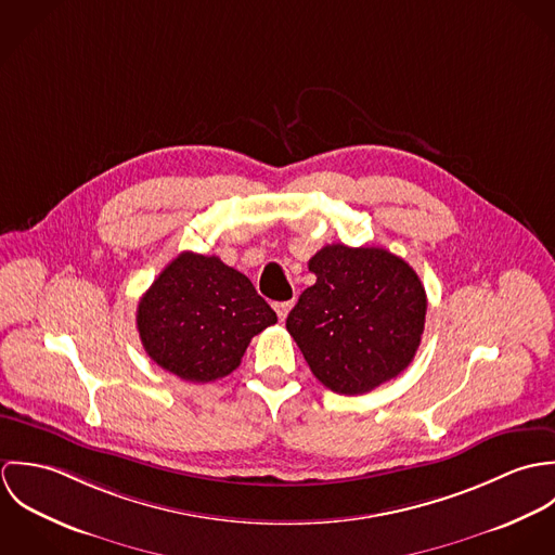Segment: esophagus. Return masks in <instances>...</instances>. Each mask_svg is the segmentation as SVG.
Returning a JSON list of instances; mask_svg holds the SVG:
<instances>
[{"label": "esophagus", "instance_id": "34e87169", "mask_svg": "<svg viewBox=\"0 0 555 555\" xmlns=\"http://www.w3.org/2000/svg\"><path fill=\"white\" fill-rule=\"evenodd\" d=\"M291 308H293V301H278V304H273V310H275V314H278L282 322L288 317Z\"/></svg>", "mask_w": 555, "mask_h": 555}]
</instances>
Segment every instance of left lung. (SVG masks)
I'll return each mask as SVG.
<instances>
[{
  "label": "left lung",
  "mask_w": 555,
  "mask_h": 555,
  "mask_svg": "<svg viewBox=\"0 0 555 555\" xmlns=\"http://www.w3.org/2000/svg\"><path fill=\"white\" fill-rule=\"evenodd\" d=\"M317 284L286 318L312 374L339 396H363L399 376L425 328L416 271L383 247L324 245L310 262Z\"/></svg>",
  "instance_id": "obj_1"
}]
</instances>
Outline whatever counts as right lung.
Wrapping results in <instances>:
<instances>
[{
    "label": "right lung",
    "mask_w": 555,
    "mask_h": 555,
    "mask_svg": "<svg viewBox=\"0 0 555 555\" xmlns=\"http://www.w3.org/2000/svg\"><path fill=\"white\" fill-rule=\"evenodd\" d=\"M278 322L254 284L218 256L181 251L141 297L137 326L145 352L188 383L237 370L249 339Z\"/></svg>",
    "instance_id": "right-lung-1"
}]
</instances>
